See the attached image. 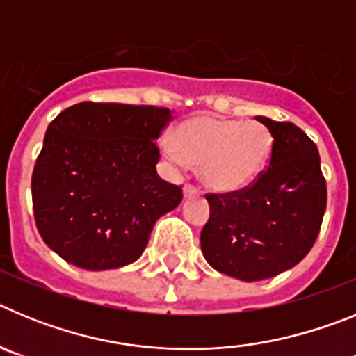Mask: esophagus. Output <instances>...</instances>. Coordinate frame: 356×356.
Listing matches in <instances>:
<instances>
[{
    "mask_svg": "<svg viewBox=\"0 0 356 356\" xmlns=\"http://www.w3.org/2000/svg\"><path fill=\"white\" fill-rule=\"evenodd\" d=\"M196 194H200V191H197V188L194 187V185H191V184H185L184 185V196L185 197L196 196Z\"/></svg>",
    "mask_w": 356,
    "mask_h": 356,
    "instance_id": "1",
    "label": "esophagus"
}]
</instances>
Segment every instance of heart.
<instances>
[{"instance_id": "1", "label": "heart", "mask_w": 356, "mask_h": 356, "mask_svg": "<svg viewBox=\"0 0 356 356\" xmlns=\"http://www.w3.org/2000/svg\"><path fill=\"white\" fill-rule=\"evenodd\" d=\"M273 135L257 121L196 115L180 122L175 137L162 143L163 156L184 168L200 165L203 184L216 193L250 187L271 159Z\"/></svg>"}]
</instances>
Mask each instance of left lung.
<instances>
[{"mask_svg": "<svg viewBox=\"0 0 356 356\" xmlns=\"http://www.w3.org/2000/svg\"><path fill=\"white\" fill-rule=\"evenodd\" d=\"M273 135L269 168L253 185L207 194L210 217L201 251L222 275L260 282L287 271L308 254L326 210V181L317 146L292 122L257 115Z\"/></svg>", "mask_w": 356, "mask_h": 356, "instance_id": "8db88e82", "label": "left lung"}]
</instances>
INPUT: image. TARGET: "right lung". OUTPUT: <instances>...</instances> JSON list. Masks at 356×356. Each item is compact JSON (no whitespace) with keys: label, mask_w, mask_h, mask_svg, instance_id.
<instances>
[{"label":"right lung","mask_w":356,"mask_h":356,"mask_svg":"<svg viewBox=\"0 0 356 356\" xmlns=\"http://www.w3.org/2000/svg\"><path fill=\"white\" fill-rule=\"evenodd\" d=\"M172 110L83 102L49 122L31 176L37 229L65 262L105 271L146 250L151 229L180 205L156 172L155 140Z\"/></svg>","instance_id":"right-lung-1"}]
</instances>
